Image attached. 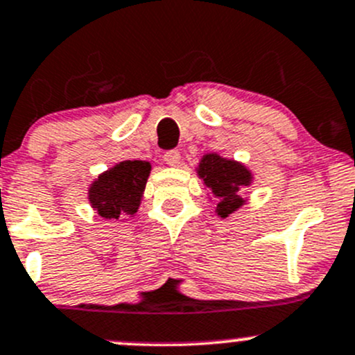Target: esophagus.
Listing matches in <instances>:
<instances>
[{
	"label": "esophagus",
	"instance_id": "34e87169",
	"mask_svg": "<svg viewBox=\"0 0 355 355\" xmlns=\"http://www.w3.org/2000/svg\"><path fill=\"white\" fill-rule=\"evenodd\" d=\"M163 159L168 166H178V163H180V153L177 149H171V151L164 153Z\"/></svg>",
	"mask_w": 355,
	"mask_h": 355
}]
</instances>
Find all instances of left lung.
<instances>
[{
  "label": "left lung",
  "mask_w": 355,
  "mask_h": 355,
  "mask_svg": "<svg viewBox=\"0 0 355 355\" xmlns=\"http://www.w3.org/2000/svg\"><path fill=\"white\" fill-rule=\"evenodd\" d=\"M198 175L211 194L218 199L216 214L220 218L230 216L245 204L241 191L242 187H249L252 184V173L242 163L209 153L199 161Z\"/></svg>",
  "instance_id": "1"
}]
</instances>
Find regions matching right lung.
Segmentation results:
<instances>
[{
  "instance_id": "add662e5",
  "label": "right lung",
  "mask_w": 355,
  "mask_h": 355,
  "mask_svg": "<svg viewBox=\"0 0 355 355\" xmlns=\"http://www.w3.org/2000/svg\"><path fill=\"white\" fill-rule=\"evenodd\" d=\"M149 173L151 164L148 161H121L92 182L87 192L89 202L106 220L132 216L141 206Z\"/></svg>"
}]
</instances>
